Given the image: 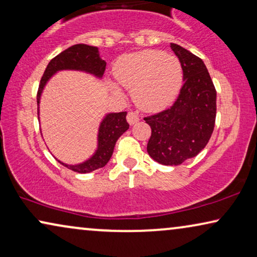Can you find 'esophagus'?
<instances>
[{
  "label": "esophagus",
  "mask_w": 257,
  "mask_h": 257,
  "mask_svg": "<svg viewBox=\"0 0 257 257\" xmlns=\"http://www.w3.org/2000/svg\"><path fill=\"white\" fill-rule=\"evenodd\" d=\"M127 121H128V123L130 125H133V124H135L140 121V117L136 113H133V111H130V113H128V115H127Z\"/></svg>",
  "instance_id": "34e87169"
}]
</instances>
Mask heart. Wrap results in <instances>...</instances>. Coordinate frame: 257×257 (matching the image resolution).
Returning <instances> with one entry per match:
<instances>
[{
    "label": "heart",
    "mask_w": 257,
    "mask_h": 257,
    "mask_svg": "<svg viewBox=\"0 0 257 257\" xmlns=\"http://www.w3.org/2000/svg\"><path fill=\"white\" fill-rule=\"evenodd\" d=\"M115 78L122 87L133 92L141 109L158 111L170 106L183 84V70L178 58L155 50L134 52L122 57L114 68ZM117 95V86L111 85Z\"/></svg>",
    "instance_id": "obj_1"
}]
</instances>
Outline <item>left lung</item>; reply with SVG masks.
<instances>
[{"label":"left lung","instance_id":"8db88e82","mask_svg":"<svg viewBox=\"0 0 257 257\" xmlns=\"http://www.w3.org/2000/svg\"><path fill=\"white\" fill-rule=\"evenodd\" d=\"M183 68L184 85L169 109L144 117L151 128L147 150L163 165H179L196 157L211 139L215 123L216 92L199 57L170 44Z\"/></svg>","mask_w":257,"mask_h":257}]
</instances>
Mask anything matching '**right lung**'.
Returning a JSON list of instances; mask_svg holds the SVG:
<instances>
[{"label":"right lung","mask_w":257,"mask_h":257,"mask_svg":"<svg viewBox=\"0 0 257 257\" xmlns=\"http://www.w3.org/2000/svg\"><path fill=\"white\" fill-rule=\"evenodd\" d=\"M106 70V61L100 56L99 49L86 44H75L68 48L50 61L43 74L37 94V106L39 115V103L42 93L50 79L59 71H80L92 74L97 79L102 78ZM127 111L121 113H108L100 122L97 130V147L88 160L79 164H66L58 160L60 164L67 169L79 173H88L94 170L103 168L113 155L116 141L124 132L129 129Z\"/></svg>","instance_id":"1"}]
</instances>
